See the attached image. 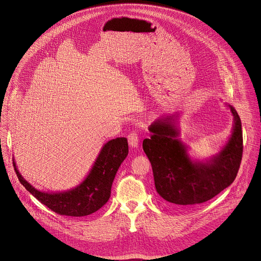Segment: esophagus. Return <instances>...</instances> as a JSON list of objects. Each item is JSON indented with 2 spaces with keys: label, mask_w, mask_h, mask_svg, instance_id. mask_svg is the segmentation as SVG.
Wrapping results in <instances>:
<instances>
[{
  "label": "esophagus",
  "mask_w": 261,
  "mask_h": 261,
  "mask_svg": "<svg viewBox=\"0 0 261 261\" xmlns=\"http://www.w3.org/2000/svg\"><path fill=\"white\" fill-rule=\"evenodd\" d=\"M138 134L137 132L135 131H132L129 135H128V142H129V145L131 147H137L138 146Z\"/></svg>",
  "instance_id": "1"
}]
</instances>
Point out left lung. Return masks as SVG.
Segmentation results:
<instances>
[{"label":"left lung","mask_w":261,"mask_h":261,"mask_svg":"<svg viewBox=\"0 0 261 261\" xmlns=\"http://www.w3.org/2000/svg\"><path fill=\"white\" fill-rule=\"evenodd\" d=\"M233 116V129L221 152L205 162L193 161L188 146L177 136V115L156 120L148 130L142 148L150 160L155 187L165 204L195 205L205 202L227 188L234 180L243 156V132L237 110L228 105Z\"/></svg>","instance_id":"left-lung-1"}]
</instances>
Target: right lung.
<instances>
[{"instance_id":"right-lung-1","label":"right lung","mask_w":261,"mask_h":261,"mask_svg":"<svg viewBox=\"0 0 261 261\" xmlns=\"http://www.w3.org/2000/svg\"><path fill=\"white\" fill-rule=\"evenodd\" d=\"M128 152L127 138L118 137L109 140L103 145L83 182L71 190L57 193L35 189L21 176L14 160L13 166L20 184L41 203L62 216L84 217L97 212L108 201L111 185Z\"/></svg>"}]
</instances>
